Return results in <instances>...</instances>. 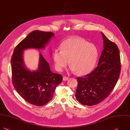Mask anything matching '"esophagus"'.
I'll use <instances>...</instances> for the list:
<instances>
[{
  "mask_svg": "<svg viewBox=\"0 0 130 130\" xmlns=\"http://www.w3.org/2000/svg\"><path fill=\"white\" fill-rule=\"evenodd\" d=\"M68 79V77L67 76H63V79L64 81L67 80Z\"/></svg>",
  "mask_w": 130,
  "mask_h": 130,
  "instance_id": "esophagus-1",
  "label": "esophagus"
}]
</instances>
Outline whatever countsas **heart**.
Returning <instances> with one entry per match:
<instances>
[{"mask_svg":"<svg viewBox=\"0 0 130 130\" xmlns=\"http://www.w3.org/2000/svg\"><path fill=\"white\" fill-rule=\"evenodd\" d=\"M98 50L92 43L78 37H70L61 44V50H55L53 54L54 66L61 71L68 64L71 70L78 75H84L91 71L98 58Z\"/></svg>","mask_w":130,"mask_h":130,"instance_id":"heart-1","label":"heart"}]
</instances>
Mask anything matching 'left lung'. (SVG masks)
Here are the masks:
<instances>
[{
    "label": "left lung",
    "instance_id": "8db88e82",
    "mask_svg": "<svg viewBox=\"0 0 130 130\" xmlns=\"http://www.w3.org/2000/svg\"><path fill=\"white\" fill-rule=\"evenodd\" d=\"M104 48L97 67L90 73L78 77L76 100L86 106L97 105L110 94L119 77L121 65L119 49L101 32Z\"/></svg>",
    "mask_w": 130,
    "mask_h": 130
}]
</instances>
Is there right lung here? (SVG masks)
<instances>
[{
	"label": "right lung",
	"instance_id": "add662e5",
	"mask_svg": "<svg viewBox=\"0 0 130 130\" xmlns=\"http://www.w3.org/2000/svg\"><path fill=\"white\" fill-rule=\"evenodd\" d=\"M54 36L52 32L38 30L31 32L17 45L11 58L15 89L26 102L37 106L44 105L52 100L56 88L62 82L63 77L51 71L48 63L41 54L38 69L29 70L24 63L23 53L29 48L44 49Z\"/></svg>",
	"mask_w": 130,
	"mask_h": 130
}]
</instances>
